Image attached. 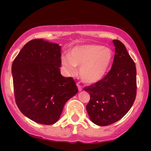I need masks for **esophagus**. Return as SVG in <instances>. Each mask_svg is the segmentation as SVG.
Instances as JSON below:
<instances>
[{
  "instance_id": "esophagus-1",
  "label": "esophagus",
  "mask_w": 151,
  "mask_h": 151,
  "mask_svg": "<svg viewBox=\"0 0 151 151\" xmlns=\"http://www.w3.org/2000/svg\"><path fill=\"white\" fill-rule=\"evenodd\" d=\"M76 85H77V87H78V91H82V86H81V85H79V84L77 83Z\"/></svg>"
}]
</instances>
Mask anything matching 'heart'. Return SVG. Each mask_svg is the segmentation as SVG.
I'll list each match as a JSON object with an SVG mask.
<instances>
[{"label": "heart", "instance_id": "b5f03b06", "mask_svg": "<svg viewBox=\"0 0 151 151\" xmlns=\"http://www.w3.org/2000/svg\"><path fill=\"white\" fill-rule=\"evenodd\" d=\"M113 58L112 50L100 45L74 47L69 54L62 57V65L66 73L73 75L79 66L80 77L87 83H95L105 76Z\"/></svg>", "mask_w": 151, "mask_h": 151}]
</instances>
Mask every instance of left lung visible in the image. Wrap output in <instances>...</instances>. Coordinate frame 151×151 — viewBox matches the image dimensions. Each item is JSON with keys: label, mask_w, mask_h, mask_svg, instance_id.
<instances>
[{"label": "left lung", "mask_w": 151, "mask_h": 151, "mask_svg": "<svg viewBox=\"0 0 151 151\" xmlns=\"http://www.w3.org/2000/svg\"><path fill=\"white\" fill-rule=\"evenodd\" d=\"M113 42L115 56L111 69L101 81L84 88L90 94L86 106L89 117L101 126L121 119L134 104L137 91L135 63L120 41Z\"/></svg>", "instance_id": "1"}]
</instances>
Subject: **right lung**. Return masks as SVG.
<instances>
[{
    "instance_id": "obj_1",
    "label": "right lung",
    "mask_w": 151,
    "mask_h": 151,
    "mask_svg": "<svg viewBox=\"0 0 151 151\" xmlns=\"http://www.w3.org/2000/svg\"><path fill=\"white\" fill-rule=\"evenodd\" d=\"M60 50L58 44L31 40L12 64L17 106L37 123L57 122L66 101L78 92L73 78L60 74Z\"/></svg>"
}]
</instances>
